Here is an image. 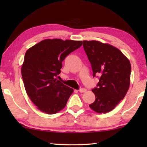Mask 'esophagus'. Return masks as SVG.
<instances>
[{"instance_id":"esophagus-1","label":"esophagus","mask_w":147,"mask_h":147,"mask_svg":"<svg viewBox=\"0 0 147 147\" xmlns=\"http://www.w3.org/2000/svg\"><path fill=\"white\" fill-rule=\"evenodd\" d=\"M87 91V89L85 88H81L79 89V91L80 92V93H84V92H86Z\"/></svg>"}]
</instances>
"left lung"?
<instances>
[{
  "label": "left lung",
  "instance_id": "left-lung-1",
  "mask_svg": "<svg viewBox=\"0 0 147 147\" xmlns=\"http://www.w3.org/2000/svg\"><path fill=\"white\" fill-rule=\"evenodd\" d=\"M93 76H100L97 88L92 89L95 100L89 105L98 113L112 110L124 98L130 83L131 65L117 48L98 41H84Z\"/></svg>",
  "mask_w": 147,
  "mask_h": 147
}]
</instances>
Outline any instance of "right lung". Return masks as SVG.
<instances>
[{"mask_svg": "<svg viewBox=\"0 0 147 147\" xmlns=\"http://www.w3.org/2000/svg\"><path fill=\"white\" fill-rule=\"evenodd\" d=\"M82 45V41L47 39L26 51L21 74L26 93L39 110L54 114L65 107L73 89L56 77L65 57Z\"/></svg>", "mask_w": 147, "mask_h": 147, "instance_id": "1", "label": "right lung"}]
</instances>
